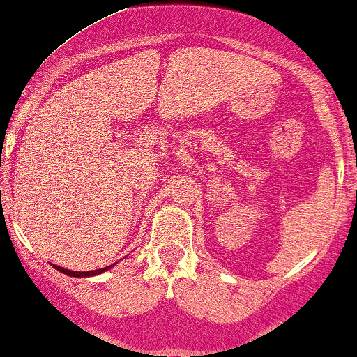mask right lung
<instances>
[{"mask_svg": "<svg viewBox=\"0 0 357 357\" xmlns=\"http://www.w3.org/2000/svg\"><path fill=\"white\" fill-rule=\"evenodd\" d=\"M112 266H107L103 267V269H97V271H86V272H79V271H70V269H64V267H59V266H54V269H57L59 272H63V274L66 275H71V278H90V275H97V274H102V272L112 269Z\"/></svg>", "mask_w": 357, "mask_h": 357, "instance_id": "right-lung-1", "label": "right lung"}]
</instances>
